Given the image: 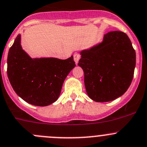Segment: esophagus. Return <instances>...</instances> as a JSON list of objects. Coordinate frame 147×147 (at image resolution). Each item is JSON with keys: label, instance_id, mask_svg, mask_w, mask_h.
<instances>
[{"label": "esophagus", "instance_id": "1", "mask_svg": "<svg viewBox=\"0 0 147 147\" xmlns=\"http://www.w3.org/2000/svg\"><path fill=\"white\" fill-rule=\"evenodd\" d=\"M80 59V55L78 53H75L74 54V60H75V62L76 65H78V62H79Z\"/></svg>", "mask_w": 147, "mask_h": 147}]
</instances>
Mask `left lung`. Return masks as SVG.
I'll use <instances>...</instances> for the list:
<instances>
[{"mask_svg":"<svg viewBox=\"0 0 147 147\" xmlns=\"http://www.w3.org/2000/svg\"><path fill=\"white\" fill-rule=\"evenodd\" d=\"M79 65L89 98L108 102L126 92L133 80L136 52L129 36L119 31L104 35L102 42L80 52Z\"/></svg>","mask_w":147,"mask_h":147,"instance_id":"8db88e82","label":"left lung"}]
</instances>
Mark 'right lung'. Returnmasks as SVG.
<instances>
[{"mask_svg":"<svg viewBox=\"0 0 147 147\" xmlns=\"http://www.w3.org/2000/svg\"><path fill=\"white\" fill-rule=\"evenodd\" d=\"M75 67L73 56L31 58L23 49L21 34L10 48L7 74L13 89L24 100L36 106H47L59 98L65 78Z\"/></svg>","mask_w":147,"mask_h":147,"instance_id":"obj_1","label":"right lung"}]
</instances>
